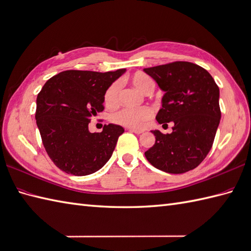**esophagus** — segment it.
Returning a JSON list of instances; mask_svg holds the SVG:
<instances>
[{"label":"esophagus","mask_w":251,"mask_h":251,"mask_svg":"<svg viewBox=\"0 0 251 251\" xmlns=\"http://www.w3.org/2000/svg\"><path fill=\"white\" fill-rule=\"evenodd\" d=\"M128 130L131 131V132H135L137 135H140V133H142L143 130H140V129H133V128H128Z\"/></svg>","instance_id":"1"}]
</instances>
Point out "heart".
<instances>
[{
	"label": "heart",
	"instance_id": "obj_1",
	"mask_svg": "<svg viewBox=\"0 0 251 251\" xmlns=\"http://www.w3.org/2000/svg\"><path fill=\"white\" fill-rule=\"evenodd\" d=\"M130 82L139 92L143 93V94H148L154 89L153 80L142 73H137L133 75L130 78ZM119 92L120 84L118 82L112 83L104 92L103 101L107 107H114L118 104ZM152 118L153 110L150 107L124 108L114 112L111 115V121L115 124L133 128V129H140V128L144 127Z\"/></svg>",
	"mask_w": 251,
	"mask_h": 251
}]
</instances>
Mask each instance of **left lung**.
Wrapping results in <instances>:
<instances>
[{"instance_id":"1","label":"left lung","mask_w":251,"mask_h":251,"mask_svg":"<svg viewBox=\"0 0 251 251\" xmlns=\"http://www.w3.org/2000/svg\"><path fill=\"white\" fill-rule=\"evenodd\" d=\"M143 71L165 92L157 122L174 124L173 131L167 135L152 130L156 141L144 155L161 171H190L212 149L221 118L219 87L207 71L190 62H173Z\"/></svg>"}]
</instances>
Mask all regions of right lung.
<instances>
[{
  "label": "right lung",
  "instance_id": "right-lung-1",
  "mask_svg": "<svg viewBox=\"0 0 251 251\" xmlns=\"http://www.w3.org/2000/svg\"><path fill=\"white\" fill-rule=\"evenodd\" d=\"M125 72L65 71L50 78L39 92L36 124L47 154L62 171L89 176L112 156L124 128L109 124L93 133L89 123L103 110L104 92Z\"/></svg>",
  "mask_w": 251,
  "mask_h": 251
}]
</instances>
